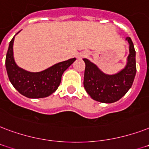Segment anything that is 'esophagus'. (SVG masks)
<instances>
[{
	"instance_id": "1",
	"label": "esophagus",
	"mask_w": 149,
	"mask_h": 149,
	"mask_svg": "<svg viewBox=\"0 0 149 149\" xmlns=\"http://www.w3.org/2000/svg\"><path fill=\"white\" fill-rule=\"evenodd\" d=\"M87 53L86 52H84V53H82V54H81L80 55V57H85V56H87Z\"/></svg>"
}]
</instances>
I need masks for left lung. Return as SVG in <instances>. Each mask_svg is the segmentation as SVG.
<instances>
[{"instance_id": "8db88e82", "label": "left lung", "mask_w": 149, "mask_h": 149, "mask_svg": "<svg viewBox=\"0 0 149 149\" xmlns=\"http://www.w3.org/2000/svg\"><path fill=\"white\" fill-rule=\"evenodd\" d=\"M129 43V55L124 69L114 74L103 73L95 64L84 58L85 63L84 87L92 99L104 103L116 102L131 88L136 74L135 49L132 40L127 37Z\"/></svg>"}]
</instances>
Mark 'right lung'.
<instances>
[{"label":"right lung","mask_w":149,"mask_h":149,"mask_svg":"<svg viewBox=\"0 0 149 149\" xmlns=\"http://www.w3.org/2000/svg\"><path fill=\"white\" fill-rule=\"evenodd\" d=\"M15 36L9 43L5 66L8 78L16 90L25 97L31 99L47 97L54 93L61 81L62 74L76 58L54 64L40 72H30L21 68L15 64L13 55Z\"/></svg>","instance_id":"1"}]
</instances>
